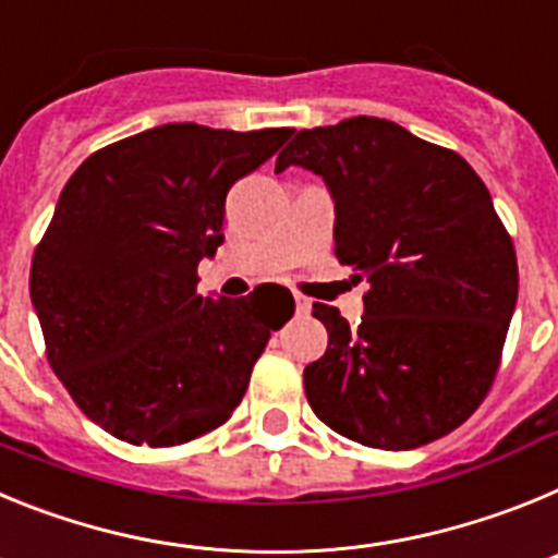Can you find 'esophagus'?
I'll use <instances>...</instances> for the list:
<instances>
[{
    "label": "esophagus",
    "mask_w": 558,
    "mask_h": 558,
    "mask_svg": "<svg viewBox=\"0 0 558 558\" xmlns=\"http://www.w3.org/2000/svg\"><path fill=\"white\" fill-rule=\"evenodd\" d=\"M293 299H295V310H299V313H302V315H307L310 310H313V304H310V299H307V295L295 293Z\"/></svg>",
    "instance_id": "obj_1"
}]
</instances>
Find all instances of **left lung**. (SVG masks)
<instances>
[{
  "instance_id": "1",
  "label": "left lung",
  "mask_w": 558,
  "mask_h": 558,
  "mask_svg": "<svg viewBox=\"0 0 558 558\" xmlns=\"http://www.w3.org/2000/svg\"><path fill=\"white\" fill-rule=\"evenodd\" d=\"M290 165L329 186L335 256L368 282L357 329L313 304L329 343L304 368L310 408L377 450L447 436L495 383L520 288L489 190L456 150L379 117L299 131L276 172Z\"/></svg>"
}]
</instances>
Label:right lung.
Instances as JSON below:
<instances>
[{"mask_svg": "<svg viewBox=\"0 0 558 558\" xmlns=\"http://www.w3.org/2000/svg\"><path fill=\"white\" fill-rule=\"evenodd\" d=\"M290 133L170 122L92 153L66 181L33 254L29 299L49 366L106 433L184 445L240 405L293 295L276 284L206 299L198 263L223 243L231 184Z\"/></svg>", "mask_w": 558, "mask_h": 558, "instance_id": "right-lung-1", "label": "right lung"}]
</instances>
